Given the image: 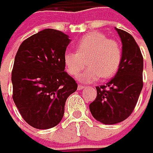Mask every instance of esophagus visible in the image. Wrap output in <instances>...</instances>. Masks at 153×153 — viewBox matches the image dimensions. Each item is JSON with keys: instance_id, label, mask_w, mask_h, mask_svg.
Wrapping results in <instances>:
<instances>
[{"instance_id": "1", "label": "esophagus", "mask_w": 153, "mask_h": 153, "mask_svg": "<svg viewBox=\"0 0 153 153\" xmlns=\"http://www.w3.org/2000/svg\"><path fill=\"white\" fill-rule=\"evenodd\" d=\"M85 88V85H78V90H82V89H84Z\"/></svg>"}]
</instances>
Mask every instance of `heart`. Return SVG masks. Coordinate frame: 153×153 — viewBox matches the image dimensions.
Here are the masks:
<instances>
[{"mask_svg": "<svg viewBox=\"0 0 153 153\" xmlns=\"http://www.w3.org/2000/svg\"><path fill=\"white\" fill-rule=\"evenodd\" d=\"M76 49L77 53H65L64 63L69 74L76 76L84 68L87 59L88 68L78 77L82 82H94L100 77L111 78L120 68L122 58L120 44L108 39L100 32H92L84 35L77 43Z\"/></svg>", "mask_w": 153, "mask_h": 153, "instance_id": "b5f03b06", "label": "heart"}]
</instances>
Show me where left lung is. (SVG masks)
Listing matches in <instances>:
<instances>
[{
    "mask_svg": "<svg viewBox=\"0 0 153 153\" xmlns=\"http://www.w3.org/2000/svg\"><path fill=\"white\" fill-rule=\"evenodd\" d=\"M122 42V58L117 74L105 85L97 86V97L89 105L96 120L114 125L132 112L143 88V57L134 38L115 27Z\"/></svg>",
    "mask_w": 153,
    "mask_h": 153,
    "instance_id": "left-lung-1",
    "label": "left lung"
}]
</instances>
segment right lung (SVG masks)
<instances>
[{
  "mask_svg": "<svg viewBox=\"0 0 153 153\" xmlns=\"http://www.w3.org/2000/svg\"><path fill=\"white\" fill-rule=\"evenodd\" d=\"M68 34L44 29L21 44L12 71L13 100L24 120L37 129L57 126L68 96L77 90L65 71Z\"/></svg>",
  "mask_w": 153,
  "mask_h": 153,
  "instance_id": "add662e5",
  "label": "right lung"
}]
</instances>
